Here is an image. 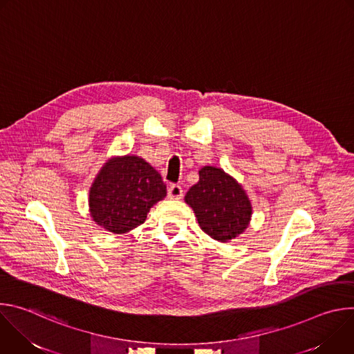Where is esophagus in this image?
I'll list each match as a JSON object with an SVG mask.
<instances>
[{
	"label": "esophagus",
	"instance_id": "1",
	"mask_svg": "<svg viewBox=\"0 0 354 354\" xmlns=\"http://www.w3.org/2000/svg\"><path fill=\"white\" fill-rule=\"evenodd\" d=\"M182 196H183V189H182L180 185L174 183L168 187V197L169 198H176L178 200V198H182Z\"/></svg>",
	"mask_w": 354,
	"mask_h": 354
}]
</instances>
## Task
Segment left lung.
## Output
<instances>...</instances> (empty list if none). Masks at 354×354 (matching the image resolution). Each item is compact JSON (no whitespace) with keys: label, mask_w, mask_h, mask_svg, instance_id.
<instances>
[{"label":"left lung","mask_w":354,"mask_h":354,"mask_svg":"<svg viewBox=\"0 0 354 354\" xmlns=\"http://www.w3.org/2000/svg\"><path fill=\"white\" fill-rule=\"evenodd\" d=\"M200 228L212 238L227 242L245 231L252 207L242 187L223 169L205 167L198 182L185 196Z\"/></svg>","instance_id":"left-lung-1"}]
</instances>
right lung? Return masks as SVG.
Listing matches in <instances>:
<instances>
[{"instance_id": "1", "label": "right lung", "mask_w": 354, "mask_h": 354, "mask_svg": "<svg viewBox=\"0 0 354 354\" xmlns=\"http://www.w3.org/2000/svg\"><path fill=\"white\" fill-rule=\"evenodd\" d=\"M167 196L161 175L138 157L105 164L89 190L91 216L105 230L123 234L142 224L147 213Z\"/></svg>"}]
</instances>
